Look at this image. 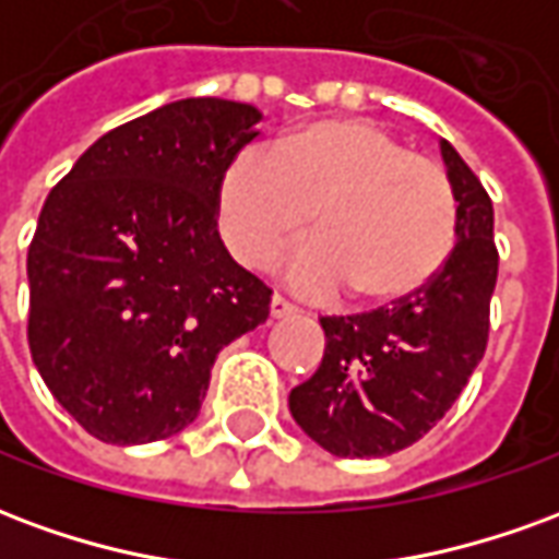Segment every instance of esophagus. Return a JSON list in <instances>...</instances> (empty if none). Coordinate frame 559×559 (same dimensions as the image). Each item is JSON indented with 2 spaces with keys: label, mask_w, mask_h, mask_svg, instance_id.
<instances>
[{
  "label": "esophagus",
  "mask_w": 559,
  "mask_h": 559,
  "mask_svg": "<svg viewBox=\"0 0 559 559\" xmlns=\"http://www.w3.org/2000/svg\"><path fill=\"white\" fill-rule=\"evenodd\" d=\"M290 314H296V308H293L284 296H272V302H269V317H272V320H281V317Z\"/></svg>",
  "instance_id": "34e87169"
}]
</instances>
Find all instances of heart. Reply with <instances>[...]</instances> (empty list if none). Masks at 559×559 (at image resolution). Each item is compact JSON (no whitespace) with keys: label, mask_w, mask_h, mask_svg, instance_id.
<instances>
[{"label":"heart","mask_w":559,"mask_h":559,"mask_svg":"<svg viewBox=\"0 0 559 559\" xmlns=\"http://www.w3.org/2000/svg\"><path fill=\"white\" fill-rule=\"evenodd\" d=\"M314 212V242L293 254L296 290L344 287L365 305H399L431 287L457 242L449 173L371 119H317L275 148L248 146L221 170L215 221L242 266L266 269Z\"/></svg>","instance_id":"heart-1"}]
</instances>
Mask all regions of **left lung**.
Returning a JSON list of instances; mask_svg holds the SVG:
<instances>
[{
  "mask_svg": "<svg viewBox=\"0 0 559 559\" xmlns=\"http://www.w3.org/2000/svg\"><path fill=\"white\" fill-rule=\"evenodd\" d=\"M457 194V242L431 287L368 314L320 317L323 362L290 392V413L338 457H386L443 419L485 356L497 284L493 206L476 173L440 140Z\"/></svg>",
  "mask_w": 559,
  "mask_h": 559,
  "instance_id": "8db88e82",
  "label": "left lung"
}]
</instances>
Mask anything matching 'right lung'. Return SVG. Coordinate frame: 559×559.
Returning a JSON list of instances; mask_svg holds the SVG:
<instances>
[{
  "label": "right lung",
  "instance_id": "add662e5",
  "mask_svg": "<svg viewBox=\"0 0 559 559\" xmlns=\"http://www.w3.org/2000/svg\"><path fill=\"white\" fill-rule=\"evenodd\" d=\"M263 114L182 98L92 143L44 200L29 245V350L102 443L188 428L212 365L269 317V290L221 242L215 188Z\"/></svg>",
  "mask_w": 559,
  "mask_h": 559
}]
</instances>
